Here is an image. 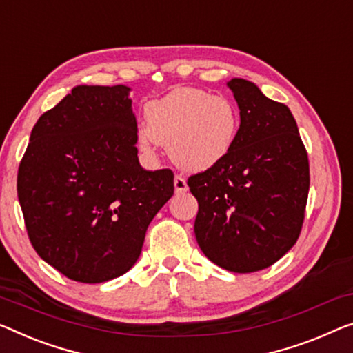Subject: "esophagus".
I'll return each instance as SVG.
<instances>
[{
	"mask_svg": "<svg viewBox=\"0 0 353 353\" xmlns=\"http://www.w3.org/2000/svg\"><path fill=\"white\" fill-rule=\"evenodd\" d=\"M174 188H176V193H183L188 190V185H187V181L183 179L182 176H176L174 177Z\"/></svg>",
	"mask_w": 353,
	"mask_h": 353,
	"instance_id": "obj_1",
	"label": "esophagus"
}]
</instances>
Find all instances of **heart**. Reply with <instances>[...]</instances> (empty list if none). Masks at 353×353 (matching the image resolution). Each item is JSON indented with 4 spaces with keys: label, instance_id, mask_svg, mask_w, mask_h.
Wrapping results in <instances>:
<instances>
[{
    "label": "heart",
    "instance_id": "1",
    "mask_svg": "<svg viewBox=\"0 0 353 353\" xmlns=\"http://www.w3.org/2000/svg\"><path fill=\"white\" fill-rule=\"evenodd\" d=\"M144 119L145 126L138 131L141 149L152 155L160 144H168L170 159L185 171H206L222 163L241 131L234 101L193 87L150 101Z\"/></svg>",
    "mask_w": 353,
    "mask_h": 353
}]
</instances>
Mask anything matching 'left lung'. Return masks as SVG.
Wrapping results in <instances>:
<instances>
[{
    "label": "left lung",
    "instance_id": "left-lung-1",
    "mask_svg": "<svg viewBox=\"0 0 353 353\" xmlns=\"http://www.w3.org/2000/svg\"><path fill=\"white\" fill-rule=\"evenodd\" d=\"M227 85L238 103L241 131L217 166L188 177L198 199L194 236L223 270L255 272L274 265L296 243L309 193V161L285 104L254 82Z\"/></svg>",
    "mask_w": 353,
    "mask_h": 353
}]
</instances>
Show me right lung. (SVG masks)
<instances>
[{
	"label": "right lung",
	"instance_id": "obj_1",
	"mask_svg": "<svg viewBox=\"0 0 353 353\" xmlns=\"http://www.w3.org/2000/svg\"><path fill=\"white\" fill-rule=\"evenodd\" d=\"M126 85H77L39 117L17 193L34 250L83 283L125 274L174 193L170 170L145 171Z\"/></svg>",
	"mask_w": 353,
	"mask_h": 353
}]
</instances>
